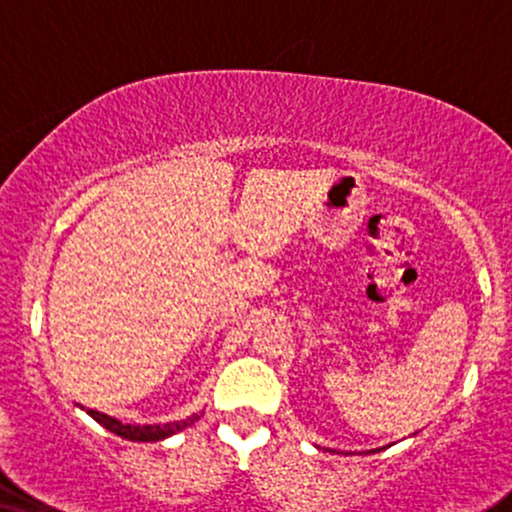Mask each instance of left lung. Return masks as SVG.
<instances>
[{"label": "left lung", "mask_w": 512, "mask_h": 512, "mask_svg": "<svg viewBox=\"0 0 512 512\" xmlns=\"http://www.w3.org/2000/svg\"><path fill=\"white\" fill-rule=\"evenodd\" d=\"M377 451H379V448H374V451H365V453L369 455V453H377ZM346 455H350V453H346Z\"/></svg>", "instance_id": "8db88e82"}]
</instances>
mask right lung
I'll return each mask as SVG.
<instances>
[{
	"mask_svg": "<svg viewBox=\"0 0 512 512\" xmlns=\"http://www.w3.org/2000/svg\"><path fill=\"white\" fill-rule=\"evenodd\" d=\"M80 410H85L88 415L95 420L97 424H102L104 429H109V432L121 436V439H128V441H164L169 439V436H174L178 432H183V429L190 427V424H195L200 420L202 412H195V415L186 417V420H176V422H166V424H123L121 420H116V417H109L104 415V412H97V410H90V408H83V405H78Z\"/></svg>",
	"mask_w": 512,
	"mask_h": 512,
	"instance_id": "add662e5",
	"label": "right lung"
}]
</instances>
